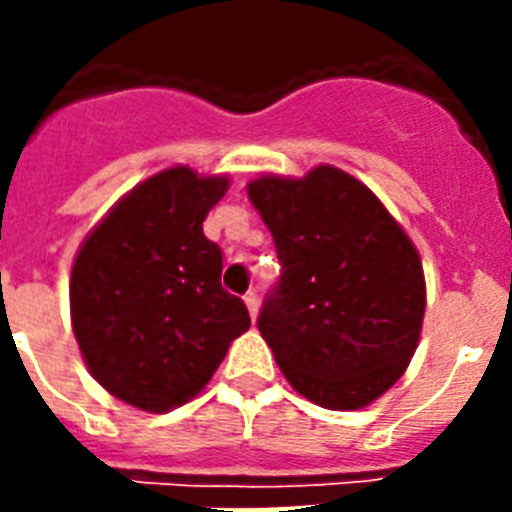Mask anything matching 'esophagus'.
I'll return each instance as SVG.
<instances>
[{
	"mask_svg": "<svg viewBox=\"0 0 512 512\" xmlns=\"http://www.w3.org/2000/svg\"><path fill=\"white\" fill-rule=\"evenodd\" d=\"M244 303H247L249 316H252V321H255V319H257V308H260V300H257V292H247V295H244Z\"/></svg>",
	"mask_w": 512,
	"mask_h": 512,
	"instance_id": "esophagus-1",
	"label": "esophagus"
}]
</instances>
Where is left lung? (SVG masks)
Listing matches in <instances>:
<instances>
[{
    "mask_svg": "<svg viewBox=\"0 0 512 512\" xmlns=\"http://www.w3.org/2000/svg\"><path fill=\"white\" fill-rule=\"evenodd\" d=\"M281 263L257 329L289 385L324 409H361L404 374L420 342L425 276L382 201L348 172L247 185Z\"/></svg>",
    "mask_w": 512,
    "mask_h": 512,
    "instance_id": "8db88e82",
    "label": "left lung"
}]
</instances>
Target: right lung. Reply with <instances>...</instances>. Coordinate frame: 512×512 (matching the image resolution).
I'll use <instances>...</instances> for the list:
<instances>
[{
	"mask_svg": "<svg viewBox=\"0 0 512 512\" xmlns=\"http://www.w3.org/2000/svg\"><path fill=\"white\" fill-rule=\"evenodd\" d=\"M228 177L172 167L135 185L84 239L71 268V324L103 388L143 412L199 393L249 329L220 284L223 252L204 217Z\"/></svg>",
	"mask_w": 512,
	"mask_h": 512,
	"instance_id": "add662e5",
	"label": "right lung"
}]
</instances>
